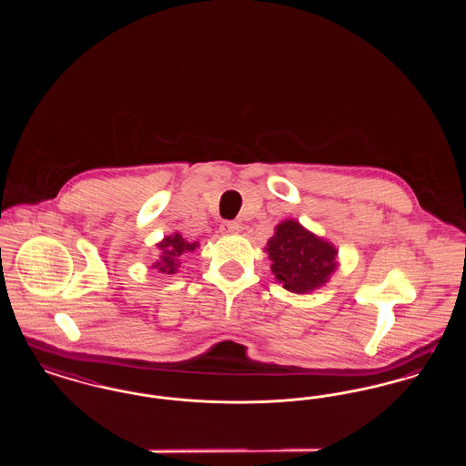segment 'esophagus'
Segmentation results:
<instances>
[{
    "label": "esophagus",
    "mask_w": 466,
    "mask_h": 466,
    "mask_svg": "<svg viewBox=\"0 0 466 466\" xmlns=\"http://www.w3.org/2000/svg\"><path fill=\"white\" fill-rule=\"evenodd\" d=\"M222 234H238L241 230V225L238 222H225L220 227Z\"/></svg>",
    "instance_id": "34e87169"
}]
</instances>
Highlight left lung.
<instances>
[{
  "mask_svg": "<svg viewBox=\"0 0 466 466\" xmlns=\"http://www.w3.org/2000/svg\"><path fill=\"white\" fill-rule=\"evenodd\" d=\"M272 272L283 289L308 293L327 283L335 268V248L293 220L279 223L267 243Z\"/></svg>",
  "mask_w": 466,
  "mask_h": 466,
  "instance_id": "obj_1",
  "label": "left lung"
}]
</instances>
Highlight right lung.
Here are the masks:
<instances>
[{"label":"right lung","instance_id":"right-lung-1","mask_svg":"<svg viewBox=\"0 0 466 466\" xmlns=\"http://www.w3.org/2000/svg\"><path fill=\"white\" fill-rule=\"evenodd\" d=\"M196 246L198 243H187L179 234L169 236L158 244V248L162 249V255H160V260L154 267H158V270H162V272H175V268L179 264V257L183 253L196 249Z\"/></svg>","mask_w":466,"mask_h":466}]
</instances>
